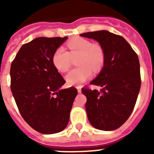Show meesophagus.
Here are the masks:
<instances>
[{"label":"esophagus","mask_w":154,"mask_h":154,"mask_svg":"<svg viewBox=\"0 0 154 154\" xmlns=\"http://www.w3.org/2000/svg\"><path fill=\"white\" fill-rule=\"evenodd\" d=\"M76 89H77V90H78L79 93H80V92H82V88H81V86H77V87H76Z\"/></svg>","instance_id":"34e87169"}]
</instances>
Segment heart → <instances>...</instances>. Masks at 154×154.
<instances>
[{
    "instance_id": "b5f03b06",
    "label": "heart",
    "mask_w": 154,
    "mask_h": 154,
    "mask_svg": "<svg viewBox=\"0 0 154 154\" xmlns=\"http://www.w3.org/2000/svg\"><path fill=\"white\" fill-rule=\"evenodd\" d=\"M69 51L60 46L52 55V63L60 72L69 69L72 58L78 57L76 65L79 67L70 71L65 79L69 85H81L92 75L99 72L105 63L106 55L103 46L83 38H75L67 43Z\"/></svg>"
}]
</instances>
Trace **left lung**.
Returning <instances> with one entry per match:
<instances>
[{"label":"left lung","mask_w":154,"mask_h":154,"mask_svg":"<svg viewBox=\"0 0 154 154\" xmlns=\"http://www.w3.org/2000/svg\"><path fill=\"white\" fill-rule=\"evenodd\" d=\"M80 36L97 41L106 55L101 72L90 82L102 87L100 91L86 86L82 89L87 98L88 119L98 130H116L131 115L140 89L137 54L124 38L109 31H92Z\"/></svg>","instance_id":"obj_1"}]
</instances>
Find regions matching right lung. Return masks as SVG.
<instances>
[{
  "instance_id": "obj_1",
  "label": "right lung",
  "mask_w": 154,
  "mask_h": 154,
  "mask_svg": "<svg viewBox=\"0 0 154 154\" xmlns=\"http://www.w3.org/2000/svg\"><path fill=\"white\" fill-rule=\"evenodd\" d=\"M68 38L40 37L24 44L11 65V89L23 119L44 134L61 132L68 125L75 87L65 83L52 63L54 51Z\"/></svg>"
}]
</instances>
